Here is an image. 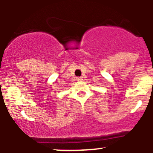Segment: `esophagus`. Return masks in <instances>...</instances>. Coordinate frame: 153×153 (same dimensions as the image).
I'll return each mask as SVG.
<instances>
[{
	"label": "esophagus",
	"instance_id": "obj_1",
	"mask_svg": "<svg viewBox=\"0 0 153 153\" xmlns=\"http://www.w3.org/2000/svg\"><path fill=\"white\" fill-rule=\"evenodd\" d=\"M76 79L78 80V81H81V80H82V77H77Z\"/></svg>",
	"mask_w": 153,
	"mask_h": 153
}]
</instances>
